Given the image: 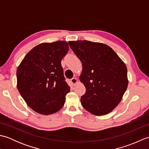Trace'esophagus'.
<instances>
[{
	"mask_svg": "<svg viewBox=\"0 0 149 149\" xmlns=\"http://www.w3.org/2000/svg\"><path fill=\"white\" fill-rule=\"evenodd\" d=\"M70 82L72 85H75L76 84L78 83V80L76 78H72V79L70 80Z\"/></svg>",
	"mask_w": 149,
	"mask_h": 149,
	"instance_id": "34e87169",
	"label": "esophagus"
}]
</instances>
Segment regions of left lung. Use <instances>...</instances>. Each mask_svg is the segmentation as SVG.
Here are the masks:
<instances>
[{
    "label": "left lung",
    "mask_w": 149,
    "mask_h": 149,
    "mask_svg": "<svg viewBox=\"0 0 149 149\" xmlns=\"http://www.w3.org/2000/svg\"><path fill=\"white\" fill-rule=\"evenodd\" d=\"M68 43L83 65L79 79L86 93L81 98L82 106L95 115L108 114L118 106L127 90L125 64L106 44L87 40Z\"/></svg>",
    "instance_id": "left-lung-1"
}]
</instances>
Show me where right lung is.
<instances>
[{"instance_id":"right-lung-1","label":"right lung","mask_w":149,"mask_h":149,"mask_svg":"<svg viewBox=\"0 0 149 149\" xmlns=\"http://www.w3.org/2000/svg\"><path fill=\"white\" fill-rule=\"evenodd\" d=\"M68 50L65 41L42 43L31 50L18 66V90L38 113L51 115L64 105L70 88L65 80L61 62Z\"/></svg>"}]
</instances>
